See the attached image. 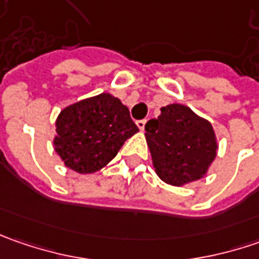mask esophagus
<instances>
[{
    "label": "esophagus",
    "mask_w": 259,
    "mask_h": 259,
    "mask_svg": "<svg viewBox=\"0 0 259 259\" xmlns=\"http://www.w3.org/2000/svg\"><path fill=\"white\" fill-rule=\"evenodd\" d=\"M145 122H147V119H140V121H137V126L143 131L145 126Z\"/></svg>",
    "instance_id": "1"
}]
</instances>
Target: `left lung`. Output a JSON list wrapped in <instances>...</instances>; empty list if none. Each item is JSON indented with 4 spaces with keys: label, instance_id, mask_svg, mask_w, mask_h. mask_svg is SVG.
Returning <instances> with one entry per match:
<instances>
[{
    "label": "left lung",
    "instance_id": "1",
    "mask_svg": "<svg viewBox=\"0 0 259 259\" xmlns=\"http://www.w3.org/2000/svg\"><path fill=\"white\" fill-rule=\"evenodd\" d=\"M145 137L158 177L182 186L199 180L216 157L210 122L180 104L161 108V115L145 124Z\"/></svg>",
    "mask_w": 259,
    "mask_h": 259
}]
</instances>
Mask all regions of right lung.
Segmentation results:
<instances>
[{
  "instance_id": "1",
  "label": "right lung",
  "mask_w": 259,
  "mask_h": 259,
  "mask_svg": "<svg viewBox=\"0 0 259 259\" xmlns=\"http://www.w3.org/2000/svg\"><path fill=\"white\" fill-rule=\"evenodd\" d=\"M137 131L128 108L112 95L101 94L60 112L55 148L72 170L94 173L108 164Z\"/></svg>"
}]
</instances>
